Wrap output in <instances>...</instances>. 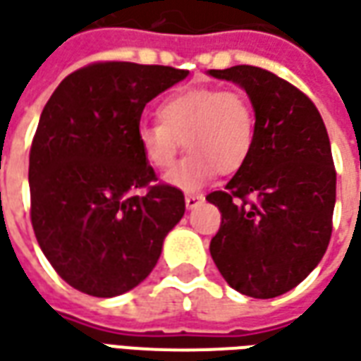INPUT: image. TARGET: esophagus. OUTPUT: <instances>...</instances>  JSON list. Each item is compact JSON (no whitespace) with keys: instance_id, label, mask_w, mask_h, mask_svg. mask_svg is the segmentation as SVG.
<instances>
[{"instance_id":"34e87169","label":"esophagus","mask_w":361,"mask_h":361,"mask_svg":"<svg viewBox=\"0 0 361 361\" xmlns=\"http://www.w3.org/2000/svg\"><path fill=\"white\" fill-rule=\"evenodd\" d=\"M205 201V197L201 195V193H188L185 195V207L188 209H195L197 205H201Z\"/></svg>"}]
</instances>
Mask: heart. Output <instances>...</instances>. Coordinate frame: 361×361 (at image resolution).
<instances>
[{
  "mask_svg": "<svg viewBox=\"0 0 361 361\" xmlns=\"http://www.w3.org/2000/svg\"><path fill=\"white\" fill-rule=\"evenodd\" d=\"M158 123H142L137 140L154 170H170L180 146L188 150L166 183L183 191L203 188L215 172L234 173L250 160L256 115L242 92L191 87L170 95L156 109Z\"/></svg>",
  "mask_w": 361,
  "mask_h": 361,
  "instance_id": "heart-1",
  "label": "heart"
}]
</instances>
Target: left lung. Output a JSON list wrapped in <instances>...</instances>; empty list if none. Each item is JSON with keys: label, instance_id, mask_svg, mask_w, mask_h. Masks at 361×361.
<instances>
[{"label": "left lung", "instance_id": "left-lung-1", "mask_svg": "<svg viewBox=\"0 0 361 361\" xmlns=\"http://www.w3.org/2000/svg\"><path fill=\"white\" fill-rule=\"evenodd\" d=\"M209 75L240 85L256 115L250 160L207 195L223 216L209 250L233 289L271 299L299 286L329 248L336 203L329 133L314 103L268 70Z\"/></svg>", "mask_w": 361, "mask_h": 361}]
</instances>
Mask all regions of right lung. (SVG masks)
<instances>
[{"label": "right lung", "mask_w": 361, "mask_h": 361, "mask_svg": "<svg viewBox=\"0 0 361 361\" xmlns=\"http://www.w3.org/2000/svg\"><path fill=\"white\" fill-rule=\"evenodd\" d=\"M188 70L95 62L64 78L40 115L29 154L31 223L66 283L93 297L130 291L154 269L185 213L156 181L137 140L140 115ZM147 188L145 196L134 191Z\"/></svg>", "instance_id": "1"}]
</instances>
